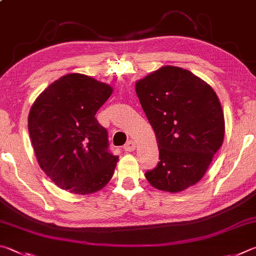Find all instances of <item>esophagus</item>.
Instances as JSON below:
<instances>
[{"instance_id": "esophagus-1", "label": "esophagus", "mask_w": 256, "mask_h": 256, "mask_svg": "<svg viewBox=\"0 0 256 256\" xmlns=\"http://www.w3.org/2000/svg\"><path fill=\"white\" fill-rule=\"evenodd\" d=\"M135 148H136V144L132 140H128L127 142H126V145L124 146V150L126 152H132V150H135Z\"/></svg>"}]
</instances>
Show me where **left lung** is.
<instances>
[{
  "label": "left lung",
  "mask_w": 256,
  "mask_h": 256,
  "mask_svg": "<svg viewBox=\"0 0 256 256\" xmlns=\"http://www.w3.org/2000/svg\"><path fill=\"white\" fill-rule=\"evenodd\" d=\"M154 129L160 162L145 173L150 186L180 192L204 176L224 142L225 119L209 84L190 70L164 66L136 83Z\"/></svg>",
  "instance_id": "8db88e82"
}]
</instances>
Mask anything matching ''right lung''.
I'll return each instance as SVG.
<instances>
[{"label": "right lung", "mask_w": 256, "mask_h": 256, "mask_svg": "<svg viewBox=\"0 0 256 256\" xmlns=\"http://www.w3.org/2000/svg\"><path fill=\"white\" fill-rule=\"evenodd\" d=\"M112 88L83 74L62 76L36 98L28 129L39 166L62 190L90 194L114 176L118 156L96 118Z\"/></svg>", "instance_id": "add662e5"}]
</instances>
